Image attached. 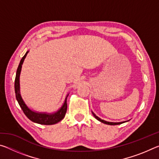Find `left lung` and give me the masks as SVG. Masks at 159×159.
<instances>
[{"label":"left lung","mask_w":159,"mask_h":159,"mask_svg":"<svg viewBox=\"0 0 159 159\" xmlns=\"http://www.w3.org/2000/svg\"><path fill=\"white\" fill-rule=\"evenodd\" d=\"M93 116H95V118H96V119H98L99 121H100V122H102V123H105V124H107V125H119V124H121V123H125V122H126V121H123V122H119V123H114V122H108V121H106V120H102V119H101L100 118H99L98 116H97L94 114V113L93 112Z\"/></svg>","instance_id":"obj_1"}]
</instances>
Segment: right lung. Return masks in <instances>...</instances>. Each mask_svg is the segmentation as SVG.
I'll use <instances>...</instances> for the list:
<instances>
[{"label":"right lung","mask_w":159,"mask_h":159,"mask_svg":"<svg viewBox=\"0 0 159 159\" xmlns=\"http://www.w3.org/2000/svg\"><path fill=\"white\" fill-rule=\"evenodd\" d=\"M29 51L26 52V54L24 55V57L21 58V60L19 64L18 68L17 70V73H16V77L15 80V95L16 99L18 102L19 104H20V107L22 109L23 112L29 120L34 123H39V124L41 125H53L55 123H57L60 122L64 118V116L66 114V109H67V103H66V99L68 97L69 94L66 95L65 100L61 106V108L53 114H47V113H41V112H36L34 111H32L29 107L26 106L25 102H24L22 98L20 95V76L21 73V66H22V64L24 62L25 57H26Z\"/></svg>","instance_id":"1"}]
</instances>
